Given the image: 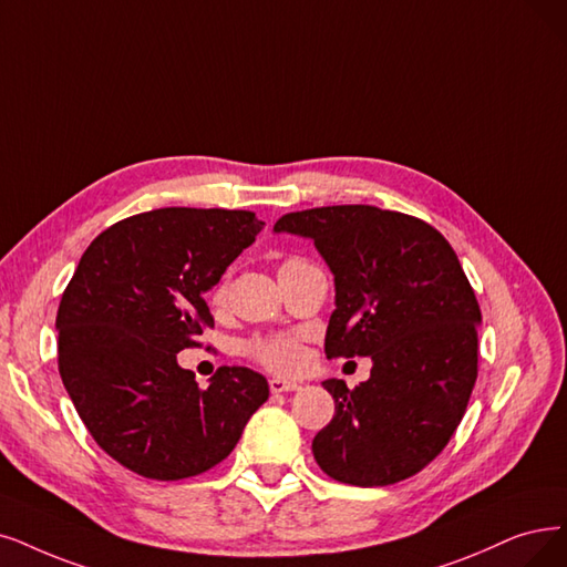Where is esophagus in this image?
Segmentation results:
<instances>
[{
	"label": "esophagus",
	"mask_w": 567,
	"mask_h": 567,
	"mask_svg": "<svg viewBox=\"0 0 567 567\" xmlns=\"http://www.w3.org/2000/svg\"><path fill=\"white\" fill-rule=\"evenodd\" d=\"M269 391L271 393H290V391H300L298 381H288L281 377H271L269 379Z\"/></svg>",
	"instance_id": "1"
}]
</instances>
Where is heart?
Segmentation results:
<instances>
[{
  "mask_svg": "<svg viewBox=\"0 0 567 567\" xmlns=\"http://www.w3.org/2000/svg\"><path fill=\"white\" fill-rule=\"evenodd\" d=\"M290 262V260H288ZM225 296V286L220 284L214 290V302H220ZM246 355L260 362L262 368L275 372H292L302 365L305 351L298 337L292 334H258L248 339L244 347Z\"/></svg>",
  "mask_w": 567,
  "mask_h": 567,
  "instance_id": "heart-1",
  "label": "heart"
}]
</instances>
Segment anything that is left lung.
<instances>
[{
    "instance_id": "left-lung-1",
    "label": "left lung",
    "mask_w": 567,
    "mask_h": 567,
    "mask_svg": "<svg viewBox=\"0 0 567 567\" xmlns=\"http://www.w3.org/2000/svg\"><path fill=\"white\" fill-rule=\"evenodd\" d=\"M275 233L313 239L334 277L328 358L370 355L353 391L323 381L334 416L311 442L328 477L389 486L440 456L477 381L480 302L451 244L421 218L370 205L292 212Z\"/></svg>"
}]
</instances>
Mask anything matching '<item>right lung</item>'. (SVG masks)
Wrapping results in <instances>:
<instances>
[{
    "label": "right lung",
    "instance_id": "1",
    "mask_svg": "<svg viewBox=\"0 0 567 567\" xmlns=\"http://www.w3.org/2000/svg\"><path fill=\"white\" fill-rule=\"evenodd\" d=\"M254 212L167 207L85 248L58 309V368L87 433L146 480L195 477L230 456L267 379L218 368L209 389L176 362L214 326L205 292L256 241Z\"/></svg>",
    "mask_w": 567,
    "mask_h": 567
}]
</instances>
